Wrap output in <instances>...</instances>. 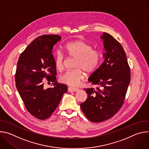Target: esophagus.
I'll list each match as a JSON object with an SVG mask.
<instances>
[{
  "instance_id": "obj_1",
  "label": "esophagus",
  "mask_w": 149,
  "mask_h": 149,
  "mask_svg": "<svg viewBox=\"0 0 149 149\" xmlns=\"http://www.w3.org/2000/svg\"><path fill=\"white\" fill-rule=\"evenodd\" d=\"M79 90L78 88H74V87H68V91L69 92H77Z\"/></svg>"
}]
</instances>
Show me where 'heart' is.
<instances>
[{
    "label": "heart",
    "instance_id": "b5f03b06",
    "mask_svg": "<svg viewBox=\"0 0 149 149\" xmlns=\"http://www.w3.org/2000/svg\"><path fill=\"white\" fill-rule=\"evenodd\" d=\"M63 50L70 57L77 59L73 71H67L59 76V81L70 86H76L85 78V71L88 74L94 72L99 67L101 56L100 52L93 49L90 44L81 40L68 42L63 46ZM64 57L60 52L54 56L56 68L61 70L63 67Z\"/></svg>",
    "mask_w": 149,
    "mask_h": 149
}]
</instances>
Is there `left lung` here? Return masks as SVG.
Here are the masks:
<instances>
[{
	"label": "left lung",
	"mask_w": 149,
	"mask_h": 149,
	"mask_svg": "<svg viewBox=\"0 0 149 149\" xmlns=\"http://www.w3.org/2000/svg\"><path fill=\"white\" fill-rule=\"evenodd\" d=\"M106 53L104 61L88 81L99 88H84L87 98L81 109L92 122L100 123L113 117L121 108L130 82L131 73L125 51L111 35L101 36Z\"/></svg>",
	"instance_id": "1"
}]
</instances>
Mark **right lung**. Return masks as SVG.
Segmentation results:
<instances>
[{"mask_svg":"<svg viewBox=\"0 0 149 149\" xmlns=\"http://www.w3.org/2000/svg\"><path fill=\"white\" fill-rule=\"evenodd\" d=\"M60 39L58 35L38 36L21 53L17 61L16 87L26 110L39 120L52 115L67 91L65 84L56 81V68L52 54L53 46ZM45 80L52 82L53 87L45 89Z\"/></svg>","mask_w":149,"mask_h":149,"instance_id":"1","label":"right lung"}]
</instances>
